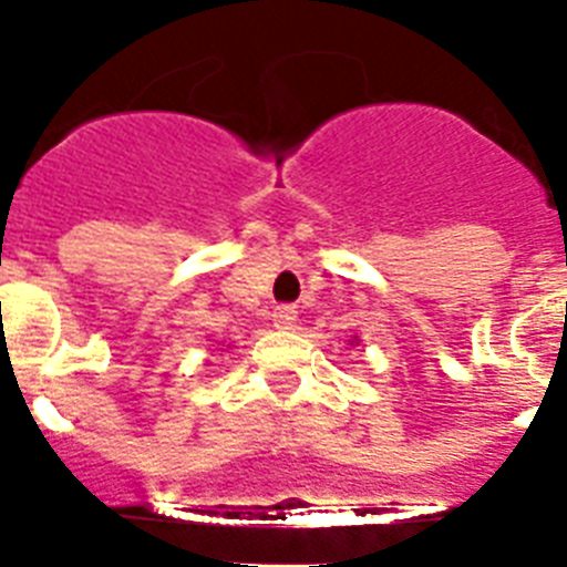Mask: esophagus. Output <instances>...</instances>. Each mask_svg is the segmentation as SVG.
I'll use <instances>...</instances> for the list:
<instances>
[{
    "instance_id": "obj_1",
    "label": "esophagus",
    "mask_w": 567,
    "mask_h": 567,
    "mask_svg": "<svg viewBox=\"0 0 567 567\" xmlns=\"http://www.w3.org/2000/svg\"><path fill=\"white\" fill-rule=\"evenodd\" d=\"M272 320H275V327H278V329H292L295 323H298V309L289 307V303H284V307L275 309Z\"/></svg>"
}]
</instances>
